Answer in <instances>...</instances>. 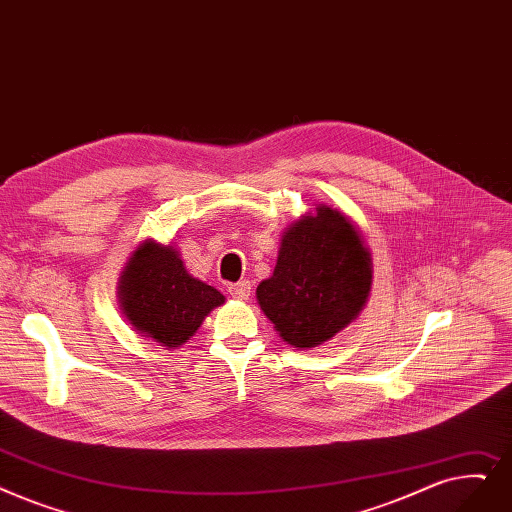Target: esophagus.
Masks as SVG:
<instances>
[{"instance_id":"esophagus-1","label":"esophagus","mask_w":512,"mask_h":512,"mask_svg":"<svg viewBox=\"0 0 512 512\" xmlns=\"http://www.w3.org/2000/svg\"><path fill=\"white\" fill-rule=\"evenodd\" d=\"M228 293L234 297V299H240V301H247L251 297V282L249 280H240V282H234L228 286Z\"/></svg>"}]
</instances>
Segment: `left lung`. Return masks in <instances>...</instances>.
Instances as JSON below:
<instances>
[{
  "label": "left lung",
  "mask_w": 512,
  "mask_h": 512,
  "mask_svg": "<svg viewBox=\"0 0 512 512\" xmlns=\"http://www.w3.org/2000/svg\"><path fill=\"white\" fill-rule=\"evenodd\" d=\"M286 228L272 278L257 286L263 314L295 347H316L366 303L370 253L351 221L330 207Z\"/></svg>",
  "instance_id": "left-lung-1"
}]
</instances>
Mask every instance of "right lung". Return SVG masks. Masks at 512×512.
Returning a JSON list of instances; mask_svg holds the SVG:
<instances>
[{"label":"right lung","mask_w":512,"mask_h":512,"mask_svg":"<svg viewBox=\"0 0 512 512\" xmlns=\"http://www.w3.org/2000/svg\"><path fill=\"white\" fill-rule=\"evenodd\" d=\"M119 291L127 320L163 347L186 343L209 311L224 303L217 288L186 272L173 247L152 240L131 255Z\"/></svg>","instance_id":"add662e5"}]
</instances>
